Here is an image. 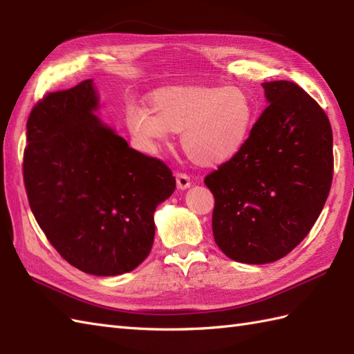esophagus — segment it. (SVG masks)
I'll return each instance as SVG.
<instances>
[{
    "mask_svg": "<svg viewBox=\"0 0 354 354\" xmlns=\"http://www.w3.org/2000/svg\"><path fill=\"white\" fill-rule=\"evenodd\" d=\"M190 184H192V178L187 175V173H183V171L176 173V185H178L179 190L189 189Z\"/></svg>",
    "mask_w": 354,
    "mask_h": 354,
    "instance_id": "obj_1",
    "label": "esophagus"
}]
</instances>
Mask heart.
Returning a JSON list of instances; mask_svg holds the SVG:
<instances>
[{
    "mask_svg": "<svg viewBox=\"0 0 354 354\" xmlns=\"http://www.w3.org/2000/svg\"><path fill=\"white\" fill-rule=\"evenodd\" d=\"M150 109L126 111L127 129L138 145L155 153L171 132H183L185 153L204 167L228 161L245 147L255 114L250 94L236 85L160 88L150 95Z\"/></svg>",
    "mask_w": 354,
    "mask_h": 354,
    "instance_id": "b5f03b06",
    "label": "heart"
}]
</instances>
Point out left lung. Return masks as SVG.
Returning <instances> with one entry per match:
<instances>
[{
  "instance_id": "1",
  "label": "left lung",
  "mask_w": 354,
  "mask_h": 354,
  "mask_svg": "<svg viewBox=\"0 0 354 354\" xmlns=\"http://www.w3.org/2000/svg\"><path fill=\"white\" fill-rule=\"evenodd\" d=\"M269 106L245 147L204 183L214 196V242L230 259L280 260L309 234L333 179L328 117L288 80L261 84Z\"/></svg>"
}]
</instances>
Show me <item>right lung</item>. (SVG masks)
<instances>
[{"mask_svg":"<svg viewBox=\"0 0 354 354\" xmlns=\"http://www.w3.org/2000/svg\"><path fill=\"white\" fill-rule=\"evenodd\" d=\"M93 79L47 93L27 120L22 175L53 248L86 274L131 272L153 245V213L175 192L164 161L140 153L93 112Z\"/></svg>","mask_w":354,"mask_h":354,"instance_id":"right-lung-1","label":"right lung"}]
</instances>
